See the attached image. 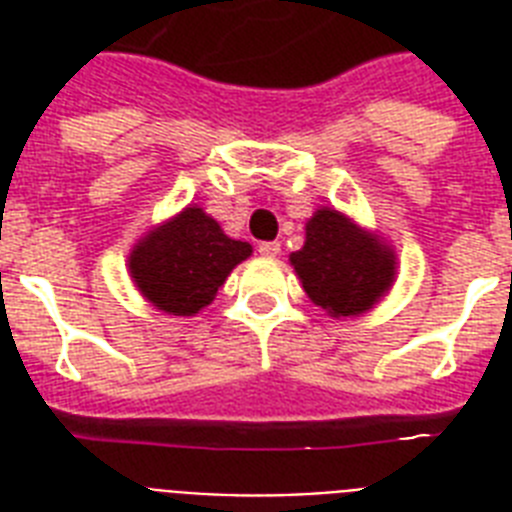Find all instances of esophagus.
<instances>
[{
	"instance_id": "esophagus-1",
	"label": "esophagus",
	"mask_w": 512,
	"mask_h": 512,
	"mask_svg": "<svg viewBox=\"0 0 512 512\" xmlns=\"http://www.w3.org/2000/svg\"><path fill=\"white\" fill-rule=\"evenodd\" d=\"M257 252L263 257H276L281 252V244L279 241H263V244L257 247Z\"/></svg>"
}]
</instances>
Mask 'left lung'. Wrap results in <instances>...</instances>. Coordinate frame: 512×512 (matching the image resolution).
Masks as SVG:
<instances>
[{"label":"left lung","instance_id":"left-lung-1","mask_svg":"<svg viewBox=\"0 0 512 512\" xmlns=\"http://www.w3.org/2000/svg\"><path fill=\"white\" fill-rule=\"evenodd\" d=\"M289 263L305 295L335 319L366 313L396 279L393 249L329 207L305 223V244L289 255Z\"/></svg>","mask_w":512,"mask_h":512}]
</instances>
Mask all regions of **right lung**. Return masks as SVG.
Here are the masks:
<instances>
[{
  "instance_id": "1",
  "label": "right lung",
  "mask_w": 512,
  "mask_h": 512,
  "mask_svg": "<svg viewBox=\"0 0 512 512\" xmlns=\"http://www.w3.org/2000/svg\"><path fill=\"white\" fill-rule=\"evenodd\" d=\"M252 255L247 241L225 236L201 207L156 225L130 252V276L148 303L170 316H193L215 300L228 273Z\"/></svg>"
}]
</instances>
